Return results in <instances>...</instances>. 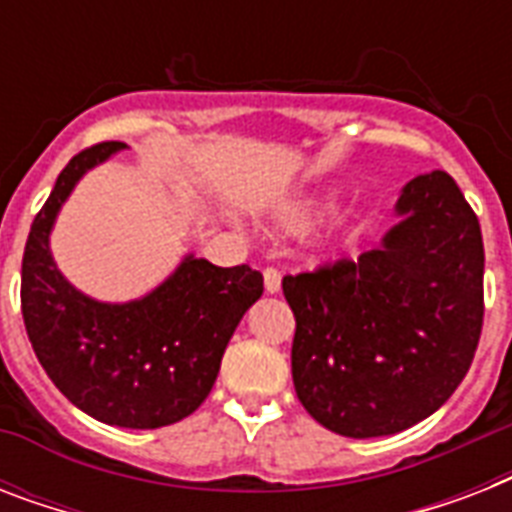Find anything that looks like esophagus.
I'll use <instances>...</instances> for the list:
<instances>
[{"label": "esophagus", "mask_w": 512, "mask_h": 512, "mask_svg": "<svg viewBox=\"0 0 512 512\" xmlns=\"http://www.w3.org/2000/svg\"><path fill=\"white\" fill-rule=\"evenodd\" d=\"M263 281H265V292H268V295H276V292L281 289V273L276 271V268H265Z\"/></svg>", "instance_id": "1"}]
</instances>
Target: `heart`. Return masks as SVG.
<instances>
[{
	"instance_id": "b5f03b06",
	"label": "heart",
	"mask_w": 512,
	"mask_h": 512,
	"mask_svg": "<svg viewBox=\"0 0 512 512\" xmlns=\"http://www.w3.org/2000/svg\"><path fill=\"white\" fill-rule=\"evenodd\" d=\"M335 199L332 196H308V199H297L281 209L279 228L287 233H303L308 231L319 217H324L332 209Z\"/></svg>"
}]
</instances>
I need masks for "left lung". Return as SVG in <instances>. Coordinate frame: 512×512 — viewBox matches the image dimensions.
<instances>
[{
    "mask_svg": "<svg viewBox=\"0 0 512 512\" xmlns=\"http://www.w3.org/2000/svg\"><path fill=\"white\" fill-rule=\"evenodd\" d=\"M380 247L284 276L292 380L313 420L348 438L393 436L446 404L484 327V239L452 177H414Z\"/></svg>",
    "mask_w": 512,
    "mask_h": 512,
    "instance_id": "obj_1",
    "label": "left lung"
}]
</instances>
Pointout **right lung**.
Returning a JSON list of instances; mask_svg holds the SVG:
<instances>
[{"label": "right lung", "instance_id": "right-lung-1", "mask_svg": "<svg viewBox=\"0 0 512 512\" xmlns=\"http://www.w3.org/2000/svg\"><path fill=\"white\" fill-rule=\"evenodd\" d=\"M122 148L98 143L58 175L28 233L20 308L39 364L71 404L106 425L148 430L180 422L209 396L225 345L263 295V273L188 255L130 303H98L71 287L52 260V225L84 172Z\"/></svg>", "mask_w": 512, "mask_h": 512}]
</instances>
